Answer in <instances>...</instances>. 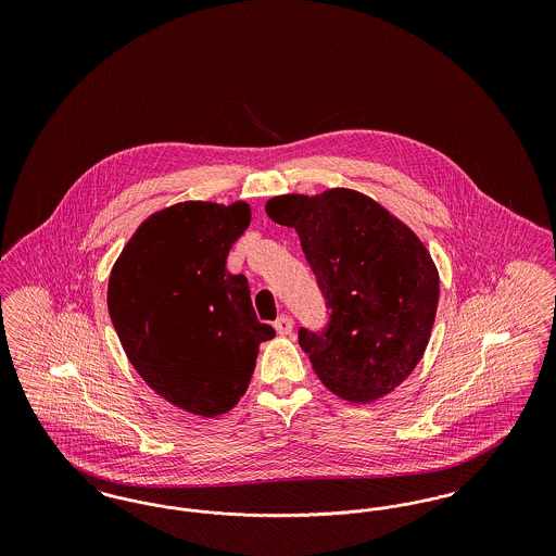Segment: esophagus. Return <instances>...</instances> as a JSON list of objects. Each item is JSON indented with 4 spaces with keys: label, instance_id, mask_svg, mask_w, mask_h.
I'll list each match as a JSON object with an SVG mask.
<instances>
[{
    "label": "esophagus",
    "instance_id": "1",
    "mask_svg": "<svg viewBox=\"0 0 556 556\" xmlns=\"http://www.w3.org/2000/svg\"><path fill=\"white\" fill-rule=\"evenodd\" d=\"M275 329L279 336H290L293 331V320L288 315H281V317L275 320Z\"/></svg>",
    "mask_w": 556,
    "mask_h": 556
}]
</instances>
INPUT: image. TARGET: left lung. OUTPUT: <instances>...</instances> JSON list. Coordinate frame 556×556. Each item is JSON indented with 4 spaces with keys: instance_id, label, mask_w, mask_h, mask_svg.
I'll return each mask as SVG.
<instances>
[{
    "instance_id": "obj_1",
    "label": "left lung",
    "mask_w": 556,
    "mask_h": 556,
    "mask_svg": "<svg viewBox=\"0 0 556 556\" xmlns=\"http://www.w3.org/2000/svg\"><path fill=\"white\" fill-rule=\"evenodd\" d=\"M266 214L298 231L331 313L320 331H298L318 379L348 402L390 394L421 361L438 308L440 277L421 239L344 187L270 198Z\"/></svg>"
}]
</instances>
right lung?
Listing matches in <instances>:
<instances>
[{"label": "right lung", "instance_id": "right-lung-1", "mask_svg": "<svg viewBox=\"0 0 556 556\" xmlns=\"http://www.w3.org/2000/svg\"><path fill=\"white\" fill-rule=\"evenodd\" d=\"M250 206L184 202L152 214L108 281V313L143 381L200 417L245 394L258 345L275 329L256 318L248 279L225 263Z\"/></svg>", "mask_w": 556, "mask_h": 556}]
</instances>
